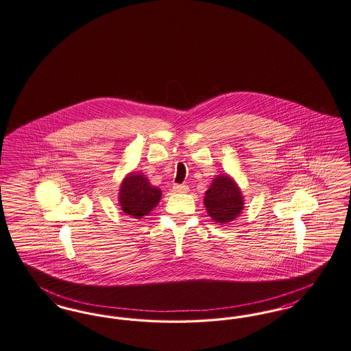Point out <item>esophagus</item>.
Segmentation results:
<instances>
[{
  "instance_id": "esophagus-1",
  "label": "esophagus",
  "mask_w": 351,
  "mask_h": 351,
  "mask_svg": "<svg viewBox=\"0 0 351 351\" xmlns=\"http://www.w3.org/2000/svg\"><path fill=\"white\" fill-rule=\"evenodd\" d=\"M188 189H189L188 185H184V184H175L173 185V191L179 192V193H186Z\"/></svg>"
}]
</instances>
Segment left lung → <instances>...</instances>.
Wrapping results in <instances>:
<instances>
[{"instance_id":"8db88e82","label":"left lung","mask_w":351,"mask_h":351,"mask_svg":"<svg viewBox=\"0 0 351 351\" xmlns=\"http://www.w3.org/2000/svg\"><path fill=\"white\" fill-rule=\"evenodd\" d=\"M205 208L218 223L234 221L243 210V196L230 176H217L205 193Z\"/></svg>"}]
</instances>
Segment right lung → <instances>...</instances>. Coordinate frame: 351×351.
<instances>
[{
    "mask_svg": "<svg viewBox=\"0 0 351 351\" xmlns=\"http://www.w3.org/2000/svg\"><path fill=\"white\" fill-rule=\"evenodd\" d=\"M160 196V189L153 186L143 175L130 173L121 184L119 201L126 215L141 218L154 209Z\"/></svg>",
    "mask_w": 351,
    "mask_h": 351,
    "instance_id": "right-lung-1",
    "label": "right lung"
}]
</instances>
